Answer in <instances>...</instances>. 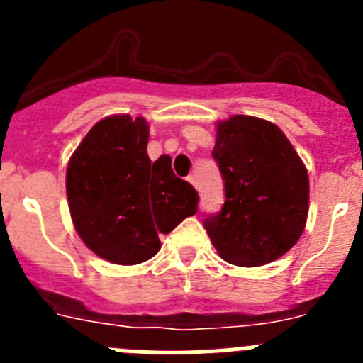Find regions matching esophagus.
<instances>
[{
  "mask_svg": "<svg viewBox=\"0 0 363 363\" xmlns=\"http://www.w3.org/2000/svg\"><path fill=\"white\" fill-rule=\"evenodd\" d=\"M189 184H192V185H196V178H194V176H189Z\"/></svg>",
  "mask_w": 363,
  "mask_h": 363,
  "instance_id": "obj_1",
  "label": "esophagus"
}]
</instances>
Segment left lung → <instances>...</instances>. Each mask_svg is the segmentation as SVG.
I'll return each instance as SVG.
<instances>
[{"label":"left lung","mask_w":363,"mask_h":363,"mask_svg":"<svg viewBox=\"0 0 363 363\" xmlns=\"http://www.w3.org/2000/svg\"><path fill=\"white\" fill-rule=\"evenodd\" d=\"M213 158L225 203L203 225L218 255L240 267L284 256L309 213V176L287 136L271 121L236 114L216 123Z\"/></svg>","instance_id":"8db88e82"}]
</instances>
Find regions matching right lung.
<instances>
[{"label": "right lung", "mask_w": 363, "mask_h": 363, "mask_svg": "<svg viewBox=\"0 0 363 363\" xmlns=\"http://www.w3.org/2000/svg\"><path fill=\"white\" fill-rule=\"evenodd\" d=\"M145 118L99 120L67 167L76 233L99 258L136 265L160 251L158 234L196 214L198 192L172 172L171 156L150 162Z\"/></svg>", "instance_id": "add662e5"}]
</instances>
